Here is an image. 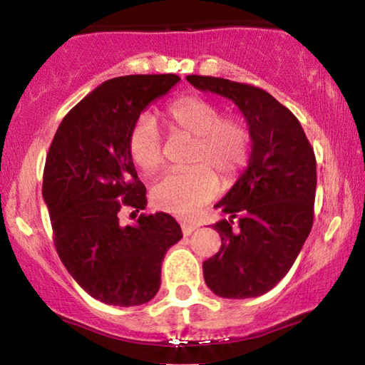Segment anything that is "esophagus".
I'll use <instances>...</instances> for the list:
<instances>
[{
    "instance_id": "obj_1",
    "label": "esophagus",
    "mask_w": 365,
    "mask_h": 365,
    "mask_svg": "<svg viewBox=\"0 0 365 365\" xmlns=\"http://www.w3.org/2000/svg\"><path fill=\"white\" fill-rule=\"evenodd\" d=\"M197 228H198L197 223H192V222H183V223H182V232H183V235H190V233H192L193 230H197Z\"/></svg>"
}]
</instances>
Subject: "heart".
<instances>
[{"label": "heart", "instance_id": "b5f03b06", "mask_svg": "<svg viewBox=\"0 0 365 365\" xmlns=\"http://www.w3.org/2000/svg\"><path fill=\"white\" fill-rule=\"evenodd\" d=\"M168 132L192 138L188 152L190 170L165 175L153 187L152 198L160 210L178 217H193L218 192L222 182H232L249 157L250 133L245 121L223 116L222 110L200 96H180L162 111ZM128 153L143 173L162 167L163 150L160 133L150 116L135 121L128 135Z\"/></svg>", "mask_w": 365, "mask_h": 365}]
</instances>
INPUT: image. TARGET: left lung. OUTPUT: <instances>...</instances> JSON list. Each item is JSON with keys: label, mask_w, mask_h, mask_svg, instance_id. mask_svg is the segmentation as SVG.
I'll return each instance as SVG.
<instances>
[{"label": "left lung", "mask_w": 365, "mask_h": 365, "mask_svg": "<svg viewBox=\"0 0 365 365\" xmlns=\"http://www.w3.org/2000/svg\"><path fill=\"white\" fill-rule=\"evenodd\" d=\"M187 81L232 100L252 138L249 165L215 205L228 218L213 225L222 245L203 262V279L218 297H259L287 275L312 228L314 148L292 111L262 88L215 76L188 75Z\"/></svg>", "instance_id": "1"}]
</instances>
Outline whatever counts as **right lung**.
Segmentation results:
<instances>
[{"label": "right lung", "mask_w": 365, "mask_h": 365, "mask_svg": "<svg viewBox=\"0 0 365 365\" xmlns=\"http://www.w3.org/2000/svg\"><path fill=\"white\" fill-rule=\"evenodd\" d=\"M180 81L172 75H128L105 81L58 126L43 173V198L58 255L91 297L132 307L160 289L162 262L182 239L172 215H142L121 225L120 210L147 207V188L128 153L140 113Z\"/></svg>", "instance_id": "add662e5"}]
</instances>
